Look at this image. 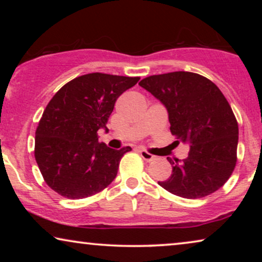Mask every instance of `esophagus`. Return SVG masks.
Segmentation results:
<instances>
[{"label":"esophagus","instance_id":"obj_1","mask_svg":"<svg viewBox=\"0 0 262 262\" xmlns=\"http://www.w3.org/2000/svg\"><path fill=\"white\" fill-rule=\"evenodd\" d=\"M139 154H141V156L143 157V160H145L146 162H151V161L155 159V156L151 155V154L146 151V150L141 149V150H139Z\"/></svg>","mask_w":262,"mask_h":262}]
</instances>
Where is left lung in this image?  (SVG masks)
<instances>
[{
	"mask_svg": "<svg viewBox=\"0 0 262 262\" xmlns=\"http://www.w3.org/2000/svg\"><path fill=\"white\" fill-rule=\"evenodd\" d=\"M139 85L167 108L171 135L189 144L185 160L167 157L173 171L159 185L187 199L220 189L235 169L238 143L237 120L223 93L209 78L188 71L152 75Z\"/></svg>",
	"mask_w": 262,
	"mask_h": 262,
	"instance_id": "8db88e82",
	"label": "left lung"
}]
</instances>
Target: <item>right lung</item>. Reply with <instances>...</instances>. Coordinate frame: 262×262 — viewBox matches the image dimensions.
<instances>
[{
    "label": "right lung",
    "mask_w": 262,
    "mask_h": 262,
    "mask_svg": "<svg viewBox=\"0 0 262 262\" xmlns=\"http://www.w3.org/2000/svg\"><path fill=\"white\" fill-rule=\"evenodd\" d=\"M139 77L101 73L82 75L50 100L35 131L34 156L49 187L69 199L101 192L117 177L130 146L111 149L98 131L113 112L117 99Z\"/></svg>",
    "instance_id": "obj_1"
}]
</instances>
